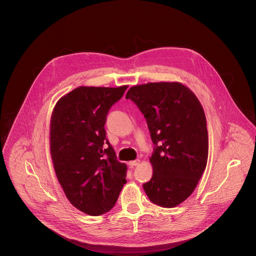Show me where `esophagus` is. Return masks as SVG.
I'll use <instances>...</instances> for the list:
<instances>
[{
  "label": "esophagus",
  "mask_w": 256,
  "mask_h": 256,
  "mask_svg": "<svg viewBox=\"0 0 256 256\" xmlns=\"http://www.w3.org/2000/svg\"><path fill=\"white\" fill-rule=\"evenodd\" d=\"M140 164V160H135V161H130V162H129V166H130V167L138 166Z\"/></svg>",
  "instance_id": "obj_1"
}]
</instances>
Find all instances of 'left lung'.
<instances>
[{
    "instance_id": "1",
    "label": "left lung",
    "mask_w": 256,
    "mask_h": 256,
    "mask_svg": "<svg viewBox=\"0 0 256 256\" xmlns=\"http://www.w3.org/2000/svg\"><path fill=\"white\" fill-rule=\"evenodd\" d=\"M126 98L144 114L154 144L150 158L154 172L144 190L156 205L178 206L194 190L207 165L204 110L192 91L178 82L133 86Z\"/></svg>"
}]
</instances>
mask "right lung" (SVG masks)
<instances>
[{"mask_svg": "<svg viewBox=\"0 0 256 256\" xmlns=\"http://www.w3.org/2000/svg\"><path fill=\"white\" fill-rule=\"evenodd\" d=\"M128 86H81L62 96L50 122V152L66 198L80 211L108 212L127 182V166L116 160L106 136L110 108Z\"/></svg>", "mask_w": 256, "mask_h": 256, "instance_id": "right-lung-1", "label": "right lung"}]
</instances>
